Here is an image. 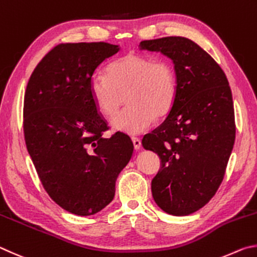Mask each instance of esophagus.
Returning a JSON list of instances; mask_svg holds the SVG:
<instances>
[{"instance_id":"esophagus-1","label":"esophagus","mask_w":257,"mask_h":257,"mask_svg":"<svg viewBox=\"0 0 257 257\" xmlns=\"http://www.w3.org/2000/svg\"><path fill=\"white\" fill-rule=\"evenodd\" d=\"M132 141H133L134 149H136V150H140V149H141V146H142L140 139H133Z\"/></svg>"}]
</instances>
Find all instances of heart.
I'll return each mask as SVG.
<instances>
[{"label": "heart", "instance_id": "obj_1", "mask_svg": "<svg viewBox=\"0 0 257 257\" xmlns=\"http://www.w3.org/2000/svg\"><path fill=\"white\" fill-rule=\"evenodd\" d=\"M89 89L94 107L105 117L115 116L126 96L128 106L111 120V126L128 136H139L151 127L157 116H165L173 108L177 74L165 58L126 54L107 66L106 75L92 76Z\"/></svg>", "mask_w": 257, "mask_h": 257}]
</instances>
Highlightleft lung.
Segmentation results:
<instances>
[{
  "mask_svg": "<svg viewBox=\"0 0 257 257\" xmlns=\"http://www.w3.org/2000/svg\"><path fill=\"white\" fill-rule=\"evenodd\" d=\"M140 47L169 57L178 84L164 123L142 140L161 160L152 196L165 212L191 214L212 199L226 172L236 137L231 90L218 63L191 39L143 40Z\"/></svg>",
  "mask_w": 257,
  "mask_h": 257,
  "instance_id": "8db88e82",
  "label": "left lung"
}]
</instances>
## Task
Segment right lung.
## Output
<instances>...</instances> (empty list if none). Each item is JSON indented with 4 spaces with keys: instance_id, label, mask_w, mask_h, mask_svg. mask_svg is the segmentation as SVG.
Instances as JSON below:
<instances>
[{
    "instance_id": "add662e5",
    "label": "right lung",
    "mask_w": 257,
    "mask_h": 257,
    "mask_svg": "<svg viewBox=\"0 0 257 257\" xmlns=\"http://www.w3.org/2000/svg\"><path fill=\"white\" fill-rule=\"evenodd\" d=\"M118 51V45L102 42L60 44L27 84V150L45 191L73 214L91 215L109 204L116 179L133 155L126 134L102 138L108 126L89 89L97 67Z\"/></svg>"
}]
</instances>
